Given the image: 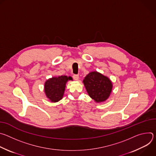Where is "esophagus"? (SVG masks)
Segmentation results:
<instances>
[{
	"label": "esophagus",
	"instance_id": "esophagus-1",
	"mask_svg": "<svg viewBox=\"0 0 156 156\" xmlns=\"http://www.w3.org/2000/svg\"><path fill=\"white\" fill-rule=\"evenodd\" d=\"M73 79H74L75 80L77 81V80H79V75H74L73 76Z\"/></svg>",
	"mask_w": 156,
	"mask_h": 156
}]
</instances>
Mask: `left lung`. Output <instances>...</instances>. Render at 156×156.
<instances>
[{"instance_id": "8db88e82", "label": "left lung", "mask_w": 156, "mask_h": 156, "mask_svg": "<svg viewBox=\"0 0 156 156\" xmlns=\"http://www.w3.org/2000/svg\"><path fill=\"white\" fill-rule=\"evenodd\" d=\"M86 91L96 103L105 102L112 91V82L107 76L93 71L89 73L83 80Z\"/></svg>"}]
</instances>
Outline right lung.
<instances>
[{"mask_svg": "<svg viewBox=\"0 0 156 156\" xmlns=\"http://www.w3.org/2000/svg\"><path fill=\"white\" fill-rule=\"evenodd\" d=\"M70 80H72V78L65 75L54 76L46 80L44 91L51 102H57L63 98L66 84Z\"/></svg>", "mask_w": 156, "mask_h": 156, "instance_id": "1", "label": "right lung"}]
</instances>
